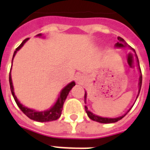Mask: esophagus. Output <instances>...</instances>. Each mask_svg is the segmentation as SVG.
Returning <instances> with one entry per match:
<instances>
[{
	"label": "esophagus",
	"instance_id": "obj_1",
	"mask_svg": "<svg viewBox=\"0 0 150 150\" xmlns=\"http://www.w3.org/2000/svg\"><path fill=\"white\" fill-rule=\"evenodd\" d=\"M83 76H82V75H78V77H77V82H78V83H83Z\"/></svg>",
	"mask_w": 150,
	"mask_h": 150
}]
</instances>
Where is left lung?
I'll list each match as a JSON object with an SVG mask.
<instances>
[{
  "instance_id": "left-lung-1",
  "label": "left lung",
  "mask_w": 150,
  "mask_h": 150,
  "mask_svg": "<svg viewBox=\"0 0 150 150\" xmlns=\"http://www.w3.org/2000/svg\"><path fill=\"white\" fill-rule=\"evenodd\" d=\"M118 42H117V43L115 44V47H125V45H127V43L125 42V41H124V39H123L122 38L118 37ZM134 52H135V51H134ZM135 56H136V58H137V62H138L139 69V72H140V76H139V93H138V96H139V92H140V89H141L142 72H141V69H140V67H139V59H138V57H137L136 52H135ZM138 96H137V98H138ZM86 98H87V94H86V93H85V95H84V102H85V103H86ZM131 108H130V109H131ZM85 110H86V112H87V114H88V116L89 117V118H91V119H92V120H93V121H96V122L101 123V124H111V123H116V122H118V120L122 119V118H124V116H125V115H126L128 112H129V111L126 112L125 114H124L123 116H120V117H118V118H102V117H99V116H97V115H95V114H93V112H90L89 110L88 109L87 106H85Z\"/></svg>"
}]
</instances>
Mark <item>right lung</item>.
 Here are the masks:
<instances>
[{
	"mask_svg": "<svg viewBox=\"0 0 150 150\" xmlns=\"http://www.w3.org/2000/svg\"><path fill=\"white\" fill-rule=\"evenodd\" d=\"M38 37H41L42 34H38ZM29 38H26L25 39L20 46L16 49L14 52V54H13V57H15V55L16 53V52L18 50H20L21 48V47L25 44L26 41L28 40ZM13 60V59H12ZM9 83H10V87H11V93L12 96L14 98L15 101L17 104V106L19 107L21 110L24 112V114H26V116L29 118H31L32 120H35V121H38V122H50V121H53V120H57L60 118L61 114H62V107H63V103L66 100L67 97L68 95L70 90L72 89V87L75 86V83L72 82L69 84H67L66 87L62 90L60 95L58 97L57 100L56 102L53 106L50 108L49 110H46V111H42V112H38L34 109H31V108H28L26 107L23 106L20 102L18 101V99L16 98V97L14 93V89H13V85H12V81H11V72L9 74Z\"/></svg>",
	"mask_w": 150,
	"mask_h": 150,
	"instance_id": "add662e5",
	"label": "right lung"
}]
</instances>
